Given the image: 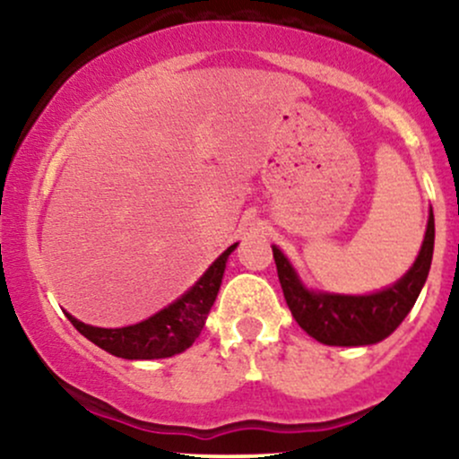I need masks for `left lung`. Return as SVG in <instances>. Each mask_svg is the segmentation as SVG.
Returning <instances> with one entry per match:
<instances>
[{
    "instance_id": "8db88e82",
    "label": "left lung",
    "mask_w": 459,
    "mask_h": 459,
    "mask_svg": "<svg viewBox=\"0 0 459 459\" xmlns=\"http://www.w3.org/2000/svg\"><path fill=\"white\" fill-rule=\"evenodd\" d=\"M272 250L284 299L299 328L324 345H373L399 328L428 281L431 256H434V213L429 212L423 246L412 267L391 287L367 296H345V293L308 289L281 247L272 246Z\"/></svg>"
}]
</instances>
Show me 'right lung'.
Here are the masks:
<instances>
[{
  "label": "right lung",
  "instance_id": "right-lung-1",
  "mask_svg": "<svg viewBox=\"0 0 459 459\" xmlns=\"http://www.w3.org/2000/svg\"><path fill=\"white\" fill-rule=\"evenodd\" d=\"M235 247L237 244L226 247L181 298L140 324L123 328H97L75 319L71 313H66V317L88 341L112 356L127 360H155L181 354L194 345L203 332L222 284L226 261Z\"/></svg>",
  "mask_w": 459,
  "mask_h": 459
}]
</instances>
